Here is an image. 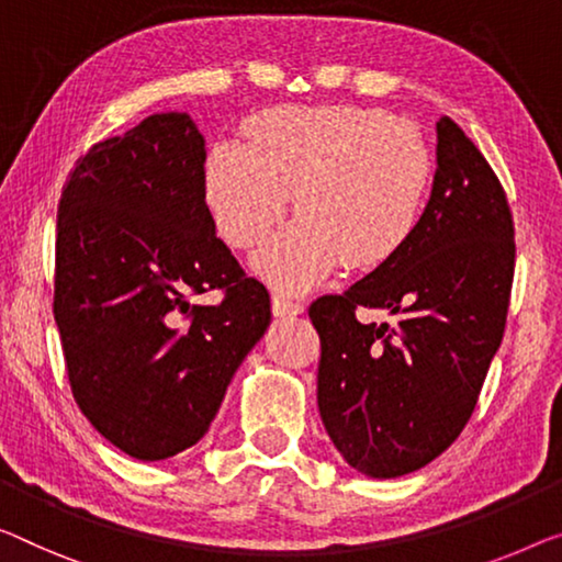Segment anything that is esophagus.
Instances as JSON below:
<instances>
[{
	"instance_id": "1",
	"label": "esophagus",
	"mask_w": 562,
	"mask_h": 562,
	"mask_svg": "<svg viewBox=\"0 0 562 562\" xmlns=\"http://www.w3.org/2000/svg\"><path fill=\"white\" fill-rule=\"evenodd\" d=\"M303 313V305L300 303H292V300H284V297H272V315L274 317H295Z\"/></svg>"
}]
</instances>
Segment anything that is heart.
<instances>
[{
  "mask_svg": "<svg viewBox=\"0 0 562 562\" xmlns=\"http://www.w3.org/2000/svg\"><path fill=\"white\" fill-rule=\"evenodd\" d=\"M245 138L209 148L201 189L237 249L259 245L292 194L297 220L252 259L270 288L307 292L340 262L379 270L422 229L434 154L414 123L379 108L284 105L249 119Z\"/></svg>",
  "mask_w": 562,
  "mask_h": 562,
  "instance_id": "obj_1",
  "label": "heart"
}]
</instances>
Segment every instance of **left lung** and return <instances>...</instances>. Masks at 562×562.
<instances>
[{"label":"left lung","mask_w":562,"mask_h":562,"mask_svg":"<svg viewBox=\"0 0 562 562\" xmlns=\"http://www.w3.org/2000/svg\"><path fill=\"white\" fill-rule=\"evenodd\" d=\"M515 227L505 189L459 125L437 123V173L416 239L342 295L310 305L317 408L346 462L391 480L462 434L505 333ZM358 306L393 324H361Z\"/></svg>","instance_id":"obj_1"}]
</instances>
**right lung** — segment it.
<instances>
[{
	"instance_id": "obj_1",
	"label": "right lung",
	"mask_w": 562,
	"mask_h": 562,
	"mask_svg": "<svg viewBox=\"0 0 562 562\" xmlns=\"http://www.w3.org/2000/svg\"><path fill=\"white\" fill-rule=\"evenodd\" d=\"M189 113H154L75 164L57 206L55 323L72 396L140 462L194 447L270 328V292L216 237ZM224 289L220 306L188 297Z\"/></svg>"
}]
</instances>
